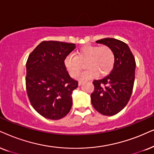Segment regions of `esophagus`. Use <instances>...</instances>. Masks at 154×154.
<instances>
[{"mask_svg":"<svg viewBox=\"0 0 154 154\" xmlns=\"http://www.w3.org/2000/svg\"><path fill=\"white\" fill-rule=\"evenodd\" d=\"M82 82H83L82 80H79V81H78V85H81L82 84Z\"/></svg>","mask_w":154,"mask_h":154,"instance_id":"1","label":"esophagus"}]
</instances>
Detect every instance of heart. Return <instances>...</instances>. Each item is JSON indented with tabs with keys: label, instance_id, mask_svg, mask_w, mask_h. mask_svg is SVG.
I'll list each match as a JSON object with an SVG mask.
<instances>
[{
	"label": "heart",
	"instance_id": "heart-1",
	"mask_svg": "<svg viewBox=\"0 0 154 154\" xmlns=\"http://www.w3.org/2000/svg\"><path fill=\"white\" fill-rule=\"evenodd\" d=\"M86 63L87 70L81 74L80 79L94 78L100 74L104 77L108 75L115 64V54L110 47L106 45H86L77 51V56L69 54L65 57V65L71 77L78 76Z\"/></svg>",
	"mask_w": 154,
	"mask_h": 154
}]
</instances>
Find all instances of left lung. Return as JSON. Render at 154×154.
Returning a JSON list of instances; mask_svg holds the SVG:
<instances>
[{"label":"left lung","mask_w":154,"mask_h":154,"mask_svg":"<svg viewBox=\"0 0 154 154\" xmlns=\"http://www.w3.org/2000/svg\"><path fill=\"white\" fill-rule=\"evenodd\" d=\"M97 43L110 47L115 54V64L109 75L93 81L91 94L94 108L103 115L113 116L125 107L133 91L136 62L129 46L114 38H104Z\"/></svg>","instance_id":"left-lung-1"}]
</instances>
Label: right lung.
Returning a JSON list of instances; mask_svg holds the SVG:
<instances>
[{
    "mask_svg": "<svg viewBox=\"0 0 154 154\" xmlns=\"http://www.w3.org/2000/svg\"><path fill=\"white\" fill-rule=\"evenodd\" d=\"M75 48L73 43L43 41L27 60V94L32 107L45 118L60 119L71 109L78 82L71 78L64 61Z\"/></svg>",
    "mask_w": 154,
    "mask_h": 154,
    "instance_id": "right-lung-1",
    "label": "right lung"
}]
</instances>
